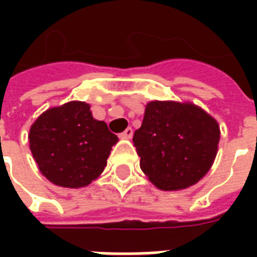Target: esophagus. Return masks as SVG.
Returning a JSON list of instances; mask_svg holds the SVG:
<instances>
[{
	"instance_id": "obj_1",
	"label": "esophagus",
	"mask_w": 257,
	"mask_h": 257,
	"mask_svg": "<svg viewBox=\"0 0 257 257\" xmlns=\"http://www.w3.org/2000/svg\"><path fill=\"white\" fill-rule=\"evenodd\" d=\"M132 136H134V129L132 128H126L122 134L119 135L121 139H132Z\"/></svg>"
}]
</instances>
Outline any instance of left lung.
Listing matches in <instances>:
<instances>
[{
    "label": "left lung",
    "instance_id": "8db88e82",
    "mask_svg": "<svg viewBox=\"0 0 257 257\" xmlns=\"http://www.w3.org/2000/svg\"><path fill=\"white\" fill-rule=\"evenodd\" d=\"M219 140L217 121L191 101H149L134 134L142 171L164 191L198 183L213 165Z\"/></svg>",
    "mask_w": 257,
    "mask_h": 257
}]
</instances>
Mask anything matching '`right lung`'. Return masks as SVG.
I'll use <instances>...</instances> for the list:
<instances>
[{"mask_svg": "<svg viewBox=\"0 0 257 257\" xmlns=\"http://www.w3.org/2000/svg\"><path fill=\"white\" fill-rule=\"evenodd\" d=\"M29 142L40 172L51 183L81 189L104 171L118 138L93 118L88 103L73 100L42 112L30 126Z\"/></svg>", "mask_w": 257, "mask_h": 257, "instance_id": "1", "label": "right lung"}]
</instances>
